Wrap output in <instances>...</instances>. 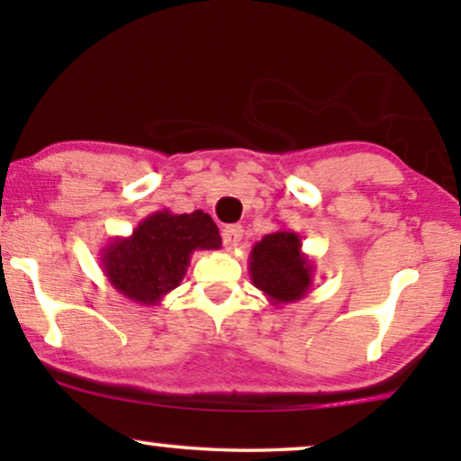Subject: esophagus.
Listing matches in <instances>:
<instances>
[{
	"label": "esophagus",
	"instance_id": "1",
	"mask_svg": "<svg viewBox=\"0 0 461 461\" xmlns=\"http://www.w3.org/2000/svg\"><path fill=\"white\" fill-rule=\"evenodd\" d=\"M243 239V229L239 224H232V226H226L222 230V241H224V248L226 249H235L239 243H241Z\"/></svg>",
	"mask_w": 461,
	"mask_h": 461
}]
</instances>
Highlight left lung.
I'll return each instance as SVG.
<instances>
[{
    "label": "left lung",
    "instance_id": "obj_1",
    "mask_svg": "<svg viewBox=\"0 0 461 461\" xmlns=\"http://www.w3.org/2000/svg\"><path fill=\"white\" fill-rule=\"evenodd\" d=\"M249 276L273 306L294 304L311 292L314 264L298 232L279 229L251 248Z\"/></svg>",
    "mask_w": 461,
    "mask_h": 461
}]
</instances>
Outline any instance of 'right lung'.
I'll use <instances>...</instances> for the list:
<instances>
[{
    "label": "right lung",
    "instance_id": "obj_1",
    "mask_svg": "<svg viewBox=\"0 0 461 461\" xmlns=\"http://www.w3.org/2000/svg\"><path fill=\"white\" fill-rule=\"evenodd\" d=\"M222 239L210 213H150L130 237H115L100 249L106 281L125 298L142 306L161 300L185 279L191 256L201 249H220Z\"/></svg>",
    "mask_w": 461,
    "mask_h": 461
}]
</instances>
